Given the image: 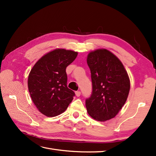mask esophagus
I'll return each mask as SVG.
<instances>
[{
	"label": "esophagus",
	"instance_id": "esophagus-1",
	"mask_svg": "<svg viewBox=\"0 0 156 156\" xmlns=\"http://www.w3.org/2000/svg\"><path fill=\"white\" fill-rule=\"evenodd\" d=\"M75 93H76V97H80V96L81 92H80V91H76Z\"/></svg>",
	"mask_w": 156,
	"mask_h": 156
}]
</instances>
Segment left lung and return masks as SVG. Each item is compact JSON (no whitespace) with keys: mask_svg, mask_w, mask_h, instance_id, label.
Returning a JSON list of instances; mask_svg holds the SVG:
<instances>
[{"mask_svg":"<svg viewBox=\"0 0 156 156\" xmlns=\"http://www.w3.org/2000/svg\"><path fill=\"white\" fill-rule=\"evenodd\" d=\"M92 91L86 100L91 117L105 121L115 117L125 103L130 81L121 62L107 49L91 51L87 58Z\"/></svg>","mask_w":156,"mask_h":156,"instance_id":"1","label":"left lung"}]
</instances>
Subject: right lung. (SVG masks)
I'll return each mask as SVG.
<instances>
[{"mask_svg":"<svg viewBox=\"0 0 156 156\" xmlns=\"http://www.w3.org/2000/svg\"><path fill=\"white\" fill-rule=\"evenodd\" d=\"M77 55L74 51L56 49L39 59L29 73L28 88L32 101L47 117L64 112L75 96L67 87L66 69Z\"/></svg>","mask_w":156,"mask_h":156,"instance_id":"1","label":"right lung"}]
</instances>
